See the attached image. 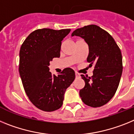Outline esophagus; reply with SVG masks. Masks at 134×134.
Wrapping results in <instances>:
<instances>
[{"mask_svg":"<svg viewBox=\"0 0 134 134\" xmlns=\"http://www.w3.org/2000/svg\"><path fill=\"white\" fill-rule=\"evenodd\" d=\"M75 77H80V74L79 73H77V72H75Z\"/></svg>","mask_w":134,"mask_h":134,"instance_id":"1","label":"esophagus"}]
</instances>
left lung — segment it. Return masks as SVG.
Masks as SVG:
<instances>
[{
    "instance_id": "8db88e82",
    "label": "left lung",
    "mask_w": 134,
    "mask_h": 134,
    "mask_svg": "<svg viewBox=\"0 0 134 134\" xmlns=\"http://www.w3.org/2000/svg\"><path fill=\"white\" fill-rule=\"evenodd\" d=\"M71 36L84 39L89 46L87 61L94 65L92 76L81 75L85 86L80 90V97L89 107H102L113 97L119 84L123 71L120 48L107 31L96 25L77 29Z\"/></svg>"
}]
</instances>
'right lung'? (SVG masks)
I'll return each instance as SVG.
<instances>
[{"label":"right lung","instance_id":"add662e5","mask_svg":"<svg viewBox=\"0 0 134 134\" xmlns=\"http://www.w3.org/2000/svg\"><path fill=\"white\" fill-rule=\"evenodd\" d=\"M70 31L38 29L21 46L19 71L24 90L32 104L44 111L61 107L66 89L75 80V71L69 67L58 76L52 75L48 67L53 58L60 57L62 40Z\"/></svg>","mask_w":134,"mask_h":134}]
</instances>
